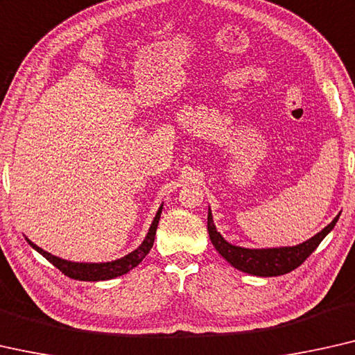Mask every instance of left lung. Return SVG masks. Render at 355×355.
Returning a JSON list of instances; mask_svg holds the SVG:
<instances>
[{"label": "left lung", "mask_w": 355, "mask_h": 355, "mask_svg": "<svg viewBox=\"0 0 355 355\" xmlns=\"http://www.w3.org/2000/svg\"><path fill=\"white\" fill-rule=\"evenodd\" d=\"M341 214H338L330 225H327L320 232L311 239L301 242L298 245L292 247H268V248H247L241 245H234L225 239L223 236L216 231L214 223V215L209 207L207 215V231L210 241L216 252L228 261L231 266L239 269L242 272L252 274L258 277H272L282 276L293 271L313 253L317 245L325 239V236L335 228L338 218Z\"/></svg>", "instance_id": "left-lung-1"}]
</instances>
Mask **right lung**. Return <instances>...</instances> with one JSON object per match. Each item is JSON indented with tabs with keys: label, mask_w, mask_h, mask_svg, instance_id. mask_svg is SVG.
I'll use <instances>...</instances> for the list:
<instances>
[{
	"label": "right lung",
	"mask_w": 355,
	"mask_h": 355,
	"mask_svg": "<svg viewBox=\"0 0 355 355\" xmlns=\"http://www.w3.org/2000/svg\"><path fill=\"white\" fill-rule=\"evenodd\" d=\"M162 205L157 209L155 218H153V223L148 230L145 239L141 244L132 250L127 255L118 258V260L113 261H103V263H79V261H70V260H63V258H59L52 253L42 250L41 247L33 244L28 237L25 236V241L28 242L30 247H33L36 252L41 253L42 257L46 258L47 261L54 264L57 269L65 274V276L76 279V280H86V282H97V280H110L119 276H124L129 271H132L135 266L144 261V258L150 253L153 244H155V236H156V230H157V223H159L161 218V211H162Z\"/></svg>",
	"instance_id": "obj_1"
}]
</instances>
